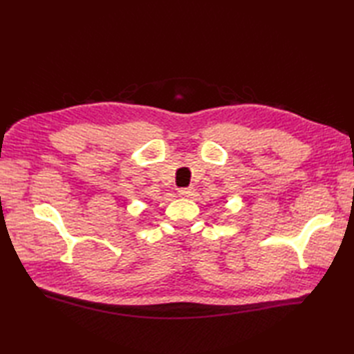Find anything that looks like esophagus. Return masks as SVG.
Listing matches in <instances>:
<instances>
[{"label":"esophagus","instance_id":"esophagus-1","mask_svg":"<svg viewBox=\"0 0 354 354\" xmlns=\"http://www.w3.org/2000/svg\"><path fill=\"white\" fill-rule=\"evenodd\" d=\"M193 193H194V189H193V187H187V189H181V190H179V196H183V198H190Z\"/></svg>","mask_w":354,"mask_h":354}]
</instances>
